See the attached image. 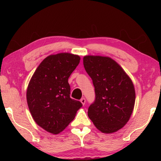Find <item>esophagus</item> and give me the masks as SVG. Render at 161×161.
<instances>
[{"label": "esophagus", "instance_id": "esophagus-1", "mask_svg": "<svg viewBox=\"0 0 161 161\" xmlns=\"http://www.w3.org/2000/svg\"><path fill=\"white\" fill-rule=\"evenodd\" d=\"M80 102H81V103H82L83 105H85V103H86V99H85L84 97L81 98V99H80Z\"/></svg>", "mask_w": 161, "mask_h": 161}]
</instances>
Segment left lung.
Segmentation results:
<instances>
[{
    "mask_svg": "<svg viewBox=\"0 0 161 161\" xmlns=\"http://www.w3.org/2000/svg\"><path fill=\"white\" fill-rule=\"evenodd\" d=\"M83 66L91 77L95 100L88 116L99 130L112 133L122 128L133 113L136 100L133 83L120 65L106 56H86Z\"/></svg>",
    "mask_w": 161,
    "mask_h": 161,
    "instance_id": "obj_1",
    "label": "left lung"
}]
</instances>
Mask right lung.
I'll use <instances>...</instances> for the list:
<instances>
[{"label": "right lung", "instance_id": "add662e5", "mask_svg": "<svg viewBox=\"0 0 161 161\" xmlns=\"http://www.w3.org/2000/svg\"><path fill=\"white\" fill-rule=\"evenodd\" d=\"M78 55L61 53L46 57L31 78L26 98L35 122L53 134L63 131L82 107L70 98L68 78L80 62Z\"/></svg>", "mask_w": 161, "mask_h": 161}]
</instances>
